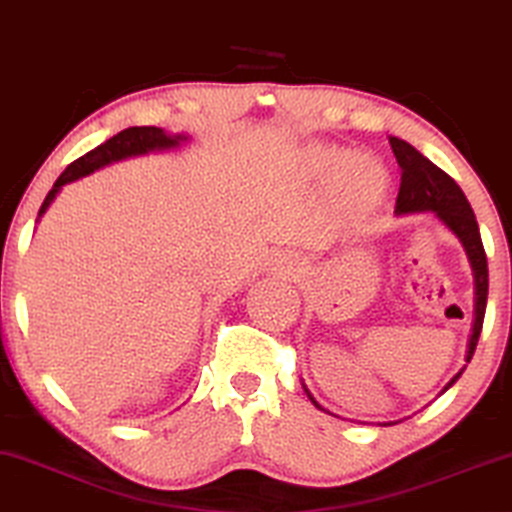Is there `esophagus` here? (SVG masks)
Returning a JSON list of instances; mask_svg holds the SVG:
<instances>
[{
	"instance_id": "1",
	"label": "esophagus",
	"mask_w": 512,
	"mask_h": 512,
	"mask_svg": "<svg viewBox=\"0 0 512 512\" xmlns=\"http://www.w3.org/2000/svg\"><path fill=\"white\" fill-rule=\"evenodd\" d=\"M274 261H277V265L281 270L284 268H291V261H288V258H274Z\"/></svg>"
}]
</instances>
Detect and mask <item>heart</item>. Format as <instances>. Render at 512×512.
<instances>
[{"mask_svg": "<svg viewBox=\"0 0 512 512\" xmlns=\"http://www.w3.org/2000/svg\"><path fill=\"white\" fill-rule=\"evenodd\" d=\"M307 168L316 180H337L346 196L360 205H376L385 194L383 168L369 157H353L337 147H311Z\"/></svg>", "mask_w": 512, "mask_h": 512, "instance_id": "obj_1", "label": "heart"}]
</instances>
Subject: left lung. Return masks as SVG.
I'll return each instance as SVG.
<instances>
[{
  "mask_svg": "<svg viewBox=\"0 0 512 512\" xmlns=\"http://www.w3.org/2000/svg\"><path fill=\"white\" fill-rule=\"evenodd\" d=\"M390 147L392 152H395L399 168H402V182H399L395 212L397 214L434 212L436 219H439L448 231H453L455 238L462 242L466 256H469L473 281H476V318H473L469 351H466V362H471L473 351H476L478 346L480 330H483L485 307H487V256L483 249V240H480L476 214H473L464 191L457 187L453 177L443 173V170L439 166H434L427 157H422L416 147L395 136H390ZM464 369L466 365L446 383V388L441 392L453 388V383L462 376ZM302 388H305L311 404H314L316 409L325 411L323 406L311 397L307 385H302ZM385 425H392V422H385Z\"/></svg>",
  "mask_w": 512,
  "mask_h": 512,
  "instance_id": "1",
  "label": "left lung"
}]
</instances>
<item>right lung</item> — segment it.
Masks as SVG:
<instances>
[{
	"mask_svg": "<svg viewBox=\"0 0 512 512\" xmlns=\"http://www.w3.org/2000/svg\"><path fill=\"white\" fill-rule=\"evenodd\" d=\"M189 136L184 133H175L170 136L164 129L159 127H129L117 133V136L108 138L106 143H101L99 147H94L92 152L83 154V157L73 161L71 166H66V170L62 175L57 177V182L53 184V189L48 191L46 201H43L41 210H39V219L46 214V210L50 207V203L55 201L59 191H62L64 184L76 182L80 177L92 175L94 170L106 168L115 161L129 159V157H140V154H150V152H164V150H175L182 143H187ZM36 219V221H39Z\"/></svg>",
	"mask_w": 512,
	"mask_h": 512,
	"instance_id": "1",
	"label": "right lung"
}]
</instances>
